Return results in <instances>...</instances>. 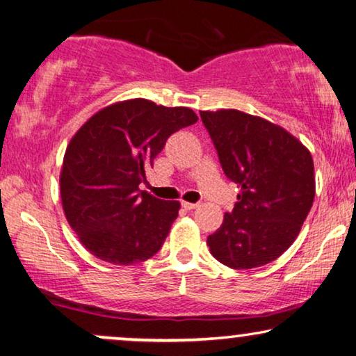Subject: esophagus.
Returning <instances> with one entry per match:
<instances>
[{"mask_svg":"<svg viewBox=\"0 0 356 356\" xmlns=\"http://www.w3.org/2000/svg\"><path fill=\"white\" fill-rule=\"evenodd\" d=\"M181 206L186 209V211H193V209H196L199 204L197 202H186V201H183L181 202Z\"/></svg>","mask_w":356,"mask_h":356,"instance_id":"esophagus-1","label":"esophagus"}]
</instances>
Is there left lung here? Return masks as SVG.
I'll return each mask as SVG.
<instances>
[{
	"label": "left lung",
	"mask_w": 356,
	"mask_h": 356,
	"mask_svg": "<svg viewBox=\"0 0 356 356\" xmlns=\"http://www.w3.org/2000/svg\"><path fill=\"white\" fill-rule=\"evenodd\" d=\"M223 173L241 189L207 236L211 254L232 269H254L284 254L314 201L309 150L269 121L238 110L201 111Z\"/></svg>",
	"instance_id": "obj_1"
}]
</instances>
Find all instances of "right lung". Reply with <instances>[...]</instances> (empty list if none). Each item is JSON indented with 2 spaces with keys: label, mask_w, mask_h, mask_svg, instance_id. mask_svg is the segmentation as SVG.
<instances>
[{
  "label": "right lung",
  "mask_w": 356,
  "mask_h": 356,
  "mask_svg": "<svg viewBox=\"0 0 356 356\" xmlns=\"http://www.w3.org/2000/svg\"><path fill=\"white\" fill-rule=\"evenodd\" d=\"M196 121L191 108L134 99L100 110L77 131L63 160L61 201L92 254L131 266L160 251L179 202L150 196L139 184L170 136Z\"/></svg>",
  "instance_id": "obj_1"
}]
</instances>
